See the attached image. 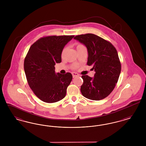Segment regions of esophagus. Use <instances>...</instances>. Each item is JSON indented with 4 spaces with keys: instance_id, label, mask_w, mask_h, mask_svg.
I'll list each match as a JSON object with an SVG mask.
<instances>
[{
    "instance_id": "esophagus-1",
    "label": "esophagus",
    "mask_w": 146,
    "mask_h": 146,
    "mask_svg": "<svg viewBox=\"0 0 146 146\" xmlns=\"http://www.w3.org/2000/svg\"><path fill=\"white\" fill-rule=\"evenodd\" d=\"M72 76H73V78H74V77H76V76H79V74H78L77 73L73 72V73H72Z\"/></svg>"
}]
</instances>
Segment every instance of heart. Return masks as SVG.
Here are the masks:
<instances>
[{
    "label": "heart",
    "mask_w": 146,
    "mask_h": 146,
    "mask_svg": "<svg viewBox=\"0 0 146 146\" xmlns=\"http://www.w3.org/2000/svg\"><path fill=\"white\" fill-rule=\"evenodd\" d=\"M83 46V45H82V44H78V45H76V49L78 48H79V47H80V46ZM66 49H67V48H64V49H63L62 53H61V56H62V57H63V56L64 55L65 52H66ZM77 67H78V66L76 65V64H75V65L73 66V68H76Z\"/></svg>",
    "instance_id": "1"
}]
</instances>
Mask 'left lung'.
Masks as SVG:
<instances>
[{"label": "left lung", "mask_w": 146, "mask_h": 146, "mask_svg": "<svg viewBox=\"0 0 146 146\" xmlns=\"http://www.w3.org/2000/svg\"><path fill=\"white\" fill-rule=\"evenodd\" d=\"M88 49L87 64L92 66L94 78L82 76L80 91L88 99L98 101L107 97L114 89L121 72L118 52L111 43L96 35L88 33L74 38Z\"/></svg>", "instance_id": "obj_1"}]
</instances>
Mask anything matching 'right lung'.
<instances>
[{
	"instance_id": "1",
	"label": "right lung",
	"mask_w": 146,
	"mask_h": 146,
	"mask_svg": "<svg viewBox=\"0 0 146 146\" xmlns=\"http://www.w3.org/2000/svg\"><path fill=\"white\" fill-rule=\"evenodd\" d=\"M74 35L47 36L39 39L28 50L24 70L28 85L43 102L54 103L62 100L72 80L70 73L56 74V63L61 62L64 46Z\"/></svg>"
}]
</instances>
